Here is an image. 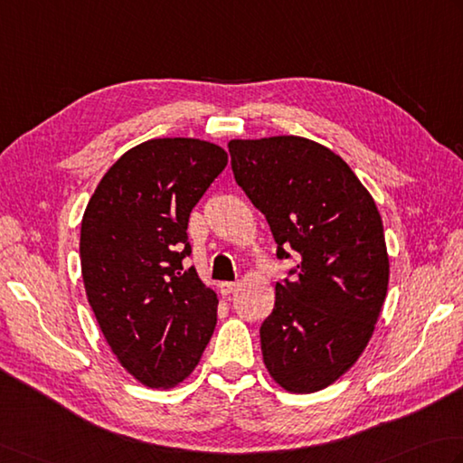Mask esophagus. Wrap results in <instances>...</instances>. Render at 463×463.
<instances>
[{"label":"esophagus","instance_id":"1","mask_svg":"<svg viewBox=\"0 0 463 463\" xmlns=\"http://www.w3.org/2000/svg\"><path fill=\"white\" fill-rule=\"evenodd\" d=\"M221 293L222 295H232L239 288V283H221Z\"/></svg>","mask_w":463,"mask_h":463}]
</instances>
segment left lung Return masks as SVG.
<instances>
[{"label":"left lung","instance_id":"8db88e82","mask_svg":"<svg viewBox=\"0 0 463 463\" xmlns=\"http://www.w3.org/2000/svg\"><path fill=\"white\" fill-rule=\"evenodd\" d=\"M234 180L267 222L297 279L275 287L260 351L275 382L315 393L367 347L389 285L382 214L347 162L303 136L231 140Z\"/></svg>","mask_w":463,"mask_h":463}]
</instances>
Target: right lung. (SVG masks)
<instances>
[{
    "label": "right lung",
    "instance_id": "obj_1",
    "mask_svg": "<svg viewBox=\"0 0 463 463\" xmlns=\"http://www.w3.org/2000/svg\"><path fill=\"white\" fill-rule=\"evenodd\" d=\"M226 162L206 140H146L108 168L84 211L88 303L118 364L146 387L183 383L213 337L219 298L183 259L190 213Z\"/></svg>",
    "mask_w": 463,
    "mask_h": 463
}]
</instances>
